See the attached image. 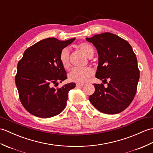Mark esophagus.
Wrapping results in <instances>:
<instances>
[{"mask_svg":"<svg viewBox=\"0 0 153 153\" xmlns=\"http://www.w3.org/2000/svg\"><path fill=\"white\" fill-rule=\"evenodd\" d=\"M84 84L83 83H77L76 84V87H83Z\"/></svg>","mask_w":153,"mask_h":153,"instance_id":"obj_1","label":"esophagus"}]
</instances>
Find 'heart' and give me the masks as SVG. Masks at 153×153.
<instances>
[{"label": "heart", "mask_w": 153, "mask_h": 153, "mask_svg": "<svg viewBox=\"0 0 153 153\" xmlns=\"http://www.w3.org/2000/svg\"><path fill=\"white\" fill-rule=\"evenodd\" d=\"M77 48L82 51L87 57L91 58L93 56L94 50L93 46L87 42H83L77 45ZM59 60L63 68L68 70L70 67V55L68 48L62 49L59 54ZM93 70L91 68H74L69 74V79L73 82L83 83L93 76Z\"/></svg>", "instance_id": "heart-1"}]
</instances>
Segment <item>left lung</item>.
Instances as JSON below:
<instances>
[{"label":"left lung","mask_w":153,"mask_h":153,"mask_svg":"<svg viewBox=\"0 0 153 153\" xmlns=\"http://www.w3.org/2000/svg\"><path fill=\"white\" fill-rule=\"evenodd\" d=\"M86 40L98 53L96 77L107 83L94 84L89 100L96 109L106 114H117L128 107L136 94L140 79L136 56L132 46L117 35L104 33ZM108 82H107V81Z\"/></svg>","instance_id":"8db88e82"}]
</instances>
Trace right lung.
Wrapping results in <instances>:
<instances>
[{"instance_id":"add662e5","label":"right lung","mask_w":153,"mask_h":153,"mask_svg":"<svg viewBox=\"0 0 153 153\" xmlns=\"http://www.w3.org/2000/svg\"><path fill=\"white\" fill-rule=\"evenodd\" d=\"M74 40L44 39L27 48L18 62L16 85L21 104L32 115L49 118L59 115L65 108L68 92L76 87V83L56 88L53 86L67 79L59 54Z\"/></svg>"}]
</instances>
